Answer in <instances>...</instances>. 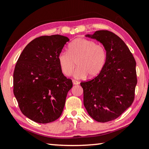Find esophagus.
<instances>
[{
	"label": "esophagus",
	"mask_w": 149,
	"mask_h": 149,
	"mask_svg": "<svg viewBox=\"0 0 149 149\" xmlns=\"http://www.w3.org/2000/svg\"><path fill=\"white\" fill-rule=\"evenodd\" d=\"M72 83H73V84H74V85L79 84V82L77 81H75V80H72Z\"/></svg>",
	"instance_id": "34e87169"
}]
</instances>
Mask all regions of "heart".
I'll list each match as a JSON object with an SVG mask.
<instances>
[{
	"label": "heart",
	"mask_w": 149,
	"mask_h": 149,
	"mask_svg": "<svg viewBox=\"0 0 149 149\" xmlns=\"http://www.w3.org/2000/svg\"><path fill=\"white\" fill-rule=\"evenodd\" d=\"M59 67L63 75H72L75 68L74 77L83 79L88 75L93 78L99 75L106 65L107 52L104 47L93 40L79 38L70 43L68 52H61L58 57Z\"/></svg>",
	"instance_id": "1"
}]
</instances>
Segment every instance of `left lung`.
I'll list each match as a JSON object with an SVG mask.
<instances>
[{
    "mask_svg": "<svg viewBox=\"0 0 149 149\" xmlns=\"http://www.w3.org/2000/svg\"><path fill=\"white\" fill-rule=\"evenodd\" d=\"M86 36L102 44L106 50L107 60L97 77L81 83L84 106L96 121H111L134 101L137 84L135 59L124 42L111 31H97Z\"/></svg>",
    "mask_w": 149,
    "mask_h": 149,
    "instance_id": "1",
    "label": "left lung"
}]
</instances>
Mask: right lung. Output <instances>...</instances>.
I'll return each mask as SVG.
<instances>
[{
    "label": "right lung",
    "instance_id": "1",
    "mask_svg": "<svg viewBox=\"0 0 149 149\" xmlns=\"http://www.w3.org/2000/svg\"><path fill=\"white\" fill-rule=\"evenodd\" d=\"M67 37L56 34L36 38L19 57L13 73V93L24 115L47 123L59 118L73 84L62 73L58 60Z\"/></svg>",
    "mask_w": 149,
    "mask_h": 149
}]
</instances>
